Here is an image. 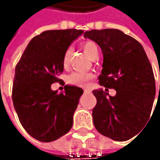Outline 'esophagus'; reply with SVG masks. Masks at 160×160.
<instances>
[{"mask_svg":"<svg viewBox=\"0 0 160 160\" xmlns=\"http://www.w3.org/2000/svg\"><path fill=\"white\" fill-rule=\"evenodd\" d=\"M91 92V90H89V89L83 90V92H84V93H87V92Z\"/></svg>","mask_w":160,"mask_h":160,"instance_id":"1","label":"esophagus"}]
</instances>
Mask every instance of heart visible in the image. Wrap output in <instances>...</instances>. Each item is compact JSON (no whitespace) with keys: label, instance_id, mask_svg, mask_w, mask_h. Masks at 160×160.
Here are the masks:
<instances>
[{"label":"heart","instance_id":"obj_1","mask_svg":"<svg viewBox=\"0 0 160 160\" xmlns=\"http://www.w3.org/2000/svg\"><path fill=\"white\" fill-rule=\"evenodd\" d=\"M83 49L85 54L90 58H92L93 56H95L99 53L98 47L96 45L95 42H85L83 44ZM71 52H72L71 48H68L67 51L65 52L63 60H62L63 66L65 68L68 67V65ZM92 78H93V75L91 73H86V72H83V71H75L69 75L68 82L70 84L77 85V86H85L88 84L89 81Z\"/></svg>","mask_w":160,"mask_h":160}]
</instances>
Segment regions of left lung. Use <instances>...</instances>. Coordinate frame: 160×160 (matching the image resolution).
Returning <instances> with one entry per match:
<instances>
[{"label":"left lung","instance_id":"8db88e82","mask_svg":"<svg viewBox=\"0 0 160 160\" xmlns=\"http://www.w3.org/2000/svg\"><path fill=\"white\" fill-rule=\"evenodd\" d=\"M83 36L94 41L103 54L99 83L106 89L92 91L97 100L92 109L94 126L114 141L129 140L150 119L156 96L149 58L138 41L118 29H94ZM107 88L116 89V95L108 96Z\"/></svg>","mask_w":160,"mask_h":160}]
</instances>
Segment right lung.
<instances>
[{"label":"right lung","instance_id":"right-lung-1","mask_svg":"<svg viewBox=\"0 0 160 160\" xmlns=\"http://www.w3.org/2000/svg\"><path fill=\"white\" fill-rule=\"evenodd\" d=\"M83 30H49L34 36L15 68L12 101L18 119L34 139L49 142L69 132L82 88L65 85L52 91V83L64 70L63 56Z\"/></svg>","mask_w":160,"mask_h":160}]
</instances>
